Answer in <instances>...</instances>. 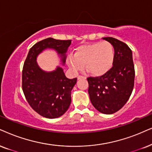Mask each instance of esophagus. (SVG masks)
Masks as SVG:
<instances>
[{
    "label": "esophagus",
    "mask_w": 152,
    "mask_h": 152,
    "mask_svg": "<svg viewBox=\"0 0 152 152\" xmlns=\"http://www.w3.org/2000/svg\"><path fill=\"white\" fill-rule=\"evenodd\" d=\"M77 78H78V80L80 79V78H85V79L86 78V77H85V76H78Z\"/></svg>",
    "instance_id": "esophagus-1"
}]
</instances>
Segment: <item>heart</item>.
I'll use <instances>...</instances> for the list:
<instances>
[{"mask_svg":"<svg viewBox=\"0 0 152 152\" xmlns=\"http://www.w3.org/2000/svg\"><path fill=\"white\" fill-rule=\"evenodd\" d=\"M115 57L112 44L107 41L97 42L80 45L76 49L74 55L67 57L68 66L74 73L83 70L84 64L87 70L95 76H102L111 69Z\"/></svg>","mask_w":152,"mask_h":152,"instance_id":"obj_1","label":"heart"}]
</instances>
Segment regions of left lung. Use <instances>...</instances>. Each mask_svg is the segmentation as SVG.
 I'll use <instances>...</instances> for the list:
<instances>
[{
    "mask_svg": "<svg viewBox=\"0 0 152 152\" xmlns=\"http://www.w3.org/2000/svg\"><path fill=\"white\" fill-rule=\"evenodd\" d=\"M102 39L114 46L113 66L99 77L87 78L88 93L94 107L104 114H112L124 106L133 90L135 68L132 50L124 42L112 37Z\"/></svg>",
    "mask_w": 152,
    "mask_h": 152,
    "instance_id": "8db88e82",
    "label": "left lung"
}]
</instances>
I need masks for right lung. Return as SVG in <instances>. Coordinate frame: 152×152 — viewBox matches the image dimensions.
Listing matches in <instances>:
<instances>
[{"mask_svg": "<svg viewBox=\"0 0 152 152\" xmlns=\"http://www.w3.org/2000/svg\"><path fill=\"white\" fill-rule=\"evenodd\" d=\"M71 40L53 38L36 43L28 51L22 70V90L26 101L36 112L48 118H56L64 114L70 106L72 90L77 78L69 79L60 66L50 72L42 70L36 62L44 50L57 51L63 65L66 62L67 49Z\"/></svg>", "mask_w": 152, "mask_h": 152, "instance_id": "right-lung-1", "label": "right lung"}]
</instances>
